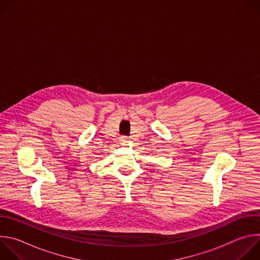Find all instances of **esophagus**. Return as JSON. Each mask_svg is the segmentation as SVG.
Here are the masks:
<instances>
[{"label":"esophagus","mask_w":260,"mask_h":260,"mask_svg":"<svg viewBox=\"0 0 260 260\" xmlns=\"http://www.w3.org/2000/svg\"><path fill=\"white\" fill-rule=\"evenodd\" d=\"M120 141H121V144H123V145H127L129 143V140L126 137H122Z\"/></svg>","instance_id":"obj_1"}]
</instances>
